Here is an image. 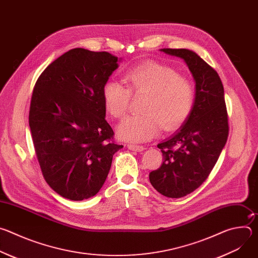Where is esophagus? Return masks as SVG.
<instances>
[{
  "label": "esophagus",
  "instance_id": "obj_1",
  "mask_svg": "<svg viewBox=\"0 0 258 258\" xmlns=\"http://www.w3.org/2000/svg\"><path fill=\"white\" fill-rule=\"evenodd\" d=\"M127 148L132 151H137V152H142L145 150V147L139 146V145H134V144H128Z\"/></svg>",
  "mask_w": 258,
  "mask_h": 258
}]
</instances>
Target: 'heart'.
Instances as JSON below:
<instances>
[{"label": "heart", "mask_w": 258, "mask_h": 258, "mask_svg": "<svg viewBox=\"0 0 258 258\" xmlns=\"http://www.w3.org/2000/svg\"><path fill=\"white\" fill-rule=\"evenodd\" d=\"M122 85L110 81L102 91L107 112L115 118L122 117L128 108L131 93L145 94L143 112L139 116H127L117 126L118 137L127 142L149 141L161 131H171L189 116L194 91L191 83L165 65L148 62L125 73Z\"/></svg>", "instance_id": "heart-1"}]
</instances>
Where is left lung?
I'll list each match as a JSON object with an SVG mask.
<instances>
[{"label": "left lung", "mask_w": 258, "mask_h": 258, "mask_svg": "<svg viewBox=\"0 0 258 258\" xmlns=\"http://www.w3.org/2000/svg\"><path fill=\"white\" fill-rule=\"evenodd\" d=\"M183 60L195 82V99L189 116L169 138L157 145L161 166L150 172L154 189L168 198L186 196L208 177L229 136L224 87L217 72L188 49H161Z\"/></svg>", "instance_id": "1"}]
</instances>
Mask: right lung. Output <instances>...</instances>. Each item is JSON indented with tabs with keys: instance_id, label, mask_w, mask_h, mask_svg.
<instances>
[{
	"instance_id": "add662e5",
	"label": "right lung",
	"mask_w": 258,
	"mask_h": 258,
	"mask_svg": "<svg viewBox=\"0 0 258 258\" xmlns=\"http://www.w3.org/2000/svg\"><path fill=\"white\" fill-rule=\"evenodd\" d=\"M121 59L107 52L69 50L52 62L35 83L29 127L43 175L60 196L82 201L106 180L113 155L102 91Z\"/></svg>"
}]
</instances>
